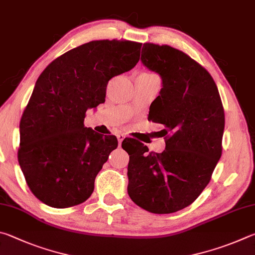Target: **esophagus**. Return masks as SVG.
<instances>
[{
    "label": "esophagus",
    "instance_id": "1",
    "mask_svg": "<svg viewBox=\"0 0 255 255\" xmlns=\"http://www.w3.org/2000/svg\"><path fill=\"white\" fill-rule=\"evenodd\" d=\"M124 139H125V135L124 134H118V140H119V143L120 144L122 143Z\"/></svg>",
    "mask_w": 255,
    "mask_h": 255
}]
</instances>
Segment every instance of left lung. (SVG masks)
Listing matches in <instances>:
<instances>
[{"label":"left lung","instance_id":"left-lung-1","mask_svg":"<svg viewBox=\"0 0 255 255\" xmlns=\"http://www.w3.org/2000/svg\"><path fill=\"white\" fill-rule=\"evenodd\" d=\"M141 61L162 80L148 120L164 127L166 149L154 153L122 142L130 155L128 193L145 211L170 214L194 203L211 180L222 155L224 109L211 74L185 52L146 42Z\"/></svg>","mask_w":255,"mask_h":255}]
</instances>
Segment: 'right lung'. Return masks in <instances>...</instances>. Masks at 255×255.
<instances>
[{
  "instance_id": "right-lung-1",
  "label": "right lung",
  "mask_w": 255,
  "mask_h": 255,
  "mask_svg": "<svg viewBox=\"0 0 255 255\" xmlns=\"http://www.w3.org/2000/svg\"><path fill=\"white\" fill-rule=\"evenodd\" d=\"M141 46L95 40L56 58L39 76L21 118L17 160L30 190L43 204L67 208L92 195L118 139L85 128V114L105 102L111 78L137 64Z\"/></svg>"
}]
</instances>
